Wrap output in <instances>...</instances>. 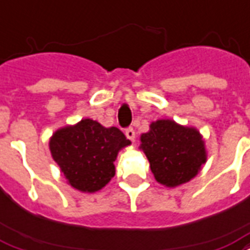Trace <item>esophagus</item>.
<instances>
[{
    "instance_id": "obj_1",
    "label": "esophagus",
    "mask_w": 250,
    "mask_h": 250,
    "mask_svg": "<svg viewBox=\"0 0 250 250\" xmlns=\"http://www.w3.org/2000/svg\"><path fill=\"white\" fill-rule=\"evenodd\" d=\"M125 138L128 139V140H131V142H135V131H133V128H128L125 129Z\"/></svg>"
}]
</instances>
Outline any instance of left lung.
I'll use <instances>...</instances> for the list:
<instances>
[{"instance_id":"left-lung-1","label":"left lung","mask_w":250,"mask_h":250,"mask_svg":"<svg viewBox=\"0 0 250 250\" xmlns=\"http://www.w3.org/2000/svg\"><path fill=\"white\" fill-rule=\"evenodd\" d=\"M140 149L149 161L156 181L177 188L191 181L207 161L205 139L195 127L159 119L140 136Z\"/></svg>"}]
</instances>
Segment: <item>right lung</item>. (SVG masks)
<instances>
[{
  "instance_id": "obj_1",
  "label": "right lung",
  "mask_w": 250,
  "mask_h": 250,
  "mask_svg": "<svg viewBox=\"0 0 250 250\" xmlns=\"http://www.w3.org/2000/svg\"><path fill=\"white\" fill-rule=\"evenodd\" d=\"M131 144L117 127H104L85 118L76 125L56 129L49 150L66 184L81 193H97L115 176L119 150Z\"/></svg>"
}]
</instances>
